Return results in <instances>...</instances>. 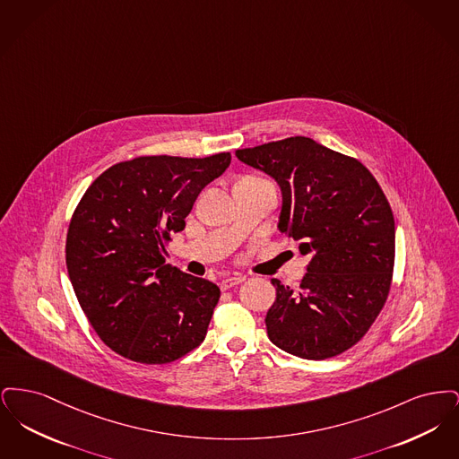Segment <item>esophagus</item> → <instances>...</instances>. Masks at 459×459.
Masks as SVG:
<instances>
[{"label": "esophagus", "instance_id": "1", "mask_svg": "<svg viewBox=\"0 0 459 459\" xmlns=\"http://www.w3.org/2000/svg\"><path fill=\"white\" fill-rule=\"evenodd\" d=\"M244 281L242 275H230V277H225L220 281V289L221 290H227V289H232L236 285H239Z\"/></svg>", "mask_w": 459, "mask_h": 459}]
</instances>
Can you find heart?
<instances>
[{"label":"heart","mask_w":459,"mask_h":459,"mask_svg":"<svg viewBox=\"0 0 459 459\" xmlns=\"http://www.w3.org/2000/svg\"><path fill=\"white\" fill-rule=\"evenodd\" d=\"M242 180H258V177H244V178H240V182Z\"/></svg>","instance_id":"heart-1"}]
</instances>
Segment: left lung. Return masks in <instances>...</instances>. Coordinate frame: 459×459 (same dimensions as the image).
Masks as SVG:
<instances>
[{"mask_svg": "<svg viewBox=\"0 0 459 459\" xmlns=\"http://www.w3.org/2000/svg\"><path fill=\"white\" fill-rule=\"evenodd\" d=\"M236 156L277 180L279 230L309 255L298 290L272 281L277 299L264 318L270 341L305 359L350 350L382 311L393 282L395 227L382 187L356 158L303 135Z\"/></svg>", "mask_w": 459, "mask_h": 459, "instance_id": "left-lung-1", "label": "left lung"}]
</instances>
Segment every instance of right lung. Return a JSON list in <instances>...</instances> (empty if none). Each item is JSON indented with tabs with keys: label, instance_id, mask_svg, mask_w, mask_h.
Masks as SVG:
<instances>
[{
	"label": "right lung",
	"instance_id": "obj_1",
	"mask_svg": "<svg viewBox=\"0 0 459 459\" xmlns=\"http://www.w3.org/2000/svg\"><path fill=\"white\" fill-rule=\"evenodd\" d=\"M229 165L230 153L139 156L109 167L79 201L66 232V270L109 350L165 365L204 341L220 289L165 264V247Z\"/></svg>",
	"mask_w": 459,
	"mask_h": 459
}]
</instances>
